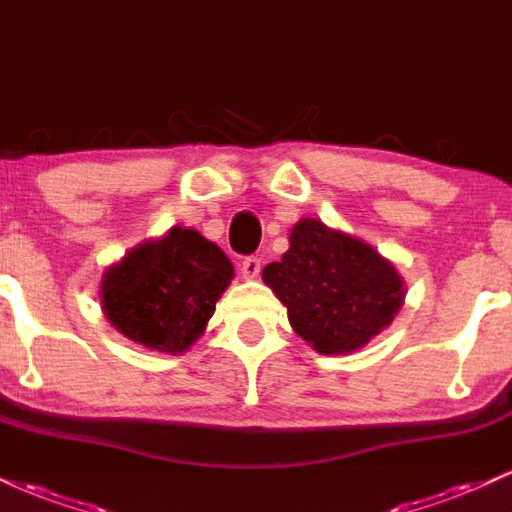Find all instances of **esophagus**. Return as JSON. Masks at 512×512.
<instances>
[{
  "label": "esophagus",
  "instance_id": "1",
  "mask_svg": "<svg viewBox=\"0 0 512 512\" xmlns=\"http://www.w3.org/2000/svg\"><path fill=\"white\" fill-rule=\"evenodd\" d=\"M261 273V258L258 256H246L242 261V275L246 280H254Z\"/></svg>",
  "mask_w": 512,
  "mask_h": 512
}]
</instances>
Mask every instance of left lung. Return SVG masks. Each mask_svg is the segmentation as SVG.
<instances>
[{"instance_id":"1","label":"left lung","mask_w":512,"mask_h":512,"mask_svg":"<svg viewBox=\"0 0 512 512\" xmlns=\"http://www.w3.org/2000/svg\"><path fill=\"white\" fill-rule=\"evenodd\" d=\"M263 280L287 306L292 328L321 354L364 347L393 323L405 299L393 263L311 218L294 225L290 249L263 268Z\"/></svg>"}]
</instances>
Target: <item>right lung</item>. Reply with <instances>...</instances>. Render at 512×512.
<instances>
[{
  "mask_svg": "<svg viewBox=\"0 0 512 512\" xmlns=\"http://www.w3.org/2000/svg\"><path fill=\"white\" fill-rule=\"evenodd\" d=\"M232 275L218 244L196 230L172 227L102 275V311L129 340L179 354L203 333Z\"/></svg>",
  "mask_w": 512,
  "mask_h": 512,
  "instance_id": "right-lung-1",
  "label": "right lung"
}]
</instances>
